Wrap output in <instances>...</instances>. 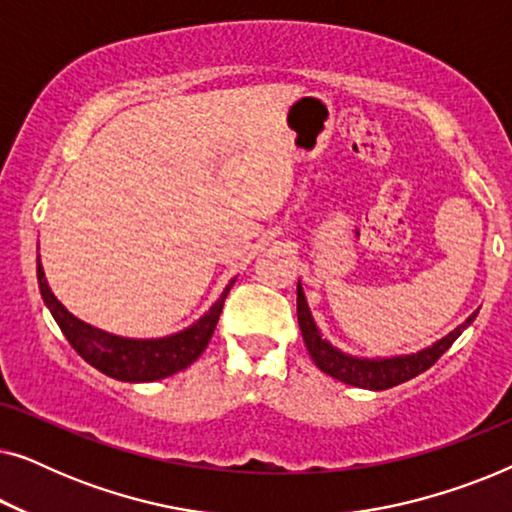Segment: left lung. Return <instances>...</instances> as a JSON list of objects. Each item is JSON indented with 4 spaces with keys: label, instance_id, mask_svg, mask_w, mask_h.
I'll use <instances>...</instances> for the list:
<instances>
[{
    "label": "left lung",
    "instance_id": "1",
    "mask_svg": "<svg viewBox=\"0 0 512 512\" xmlns=\"http://www.w3.org/2000/svg\"><path fill=\"white\" fill-rule=\"evenodd\" d=\"M475 317H478V310H475L464 324L454 328L452 333H447L445 338H440L438 342H433L431 347H426L417 354L387 356V359H361V356L342 352V349L333 347L326 338H321V331L317 328V324H314L310 305H307L305 300L303 286L298 282V324L312 361L317 363V368L324 370L326 375H331L335 380L352 384V387H359V389H370V391L391 389L396 387V384L408 382L419 373H424V370H429L433 363H436L440 356L452 347V342L473 324Z\"/></svg>",
    "mask_w": 512,
    "mask_h": 512
}]
</instances>
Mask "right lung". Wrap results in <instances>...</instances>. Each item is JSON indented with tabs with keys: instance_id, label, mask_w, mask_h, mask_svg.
Returning a JSON list of instances; mask_svg holds the SVG:
<instances>
[{
	"instance_id": "add662e5",
	"label": "right lung",
	"mask_w": 512,
	"mask_h": 512,
	"mask_svg": "<svg viewBox=\"0 0 512 512\" xmlns=\"http://www.w3.org/2000/svg\"><path fill=\"white\" fill-rule=\"evenodd\" d=\"M37 279L41 298L48 310H51L55 324L65 333L69 345L76 349V354L90 366L100 370V373L114 377L121 382H153L170 377L179 370L191 366L198 356L205 352V347L212 340V333L216 324H219L223 300H226L230 286L235 279L223 289L221 298L195 321L193 326L184 328V331L165 335V338H151V340H135V338H121V335L100 331V328L86 324V321L76 319L67 307L53 296L51 286L46 282L44 268L37 258Z\"/></svg>"
}]
</instances>
